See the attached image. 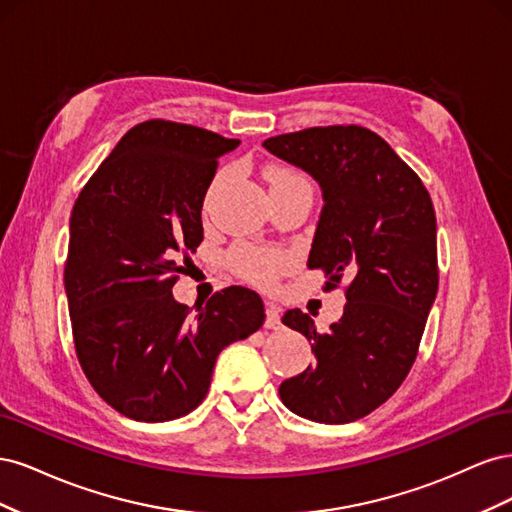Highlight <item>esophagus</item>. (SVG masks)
Segmentation results:
<instances>
[{"label":"esophagus","mask_w":512,"mask_h":512,"mask_svg":"<svg viewBox=\"0 0 512 512\" xmlns=\"http://www.w3.org/2000/svg\"><path fill=\"white\" fill-rule=\"evenodd\" d=\"M265 327L267 329H280L282 327V312L280 307L273 305V303H267V320H265Z\"/></svg>","instance_id":"obj_1"}]
</instances>
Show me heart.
<instances>
[{
	"label": "heart",
	"mask_w": 512,
	"mask_h": 512,
	"mask_svg": "<svg viewBox=\"0 0 512 512\" xmlns=\"http://www.w3.org/2000/svg\"><path fill=\"white\" fill-rule=\"evenodd\" d=\"M224 173L215 181L218 185L222 181ZM307 183L303 175L292 168H273L269 173V185L271 190L288 188V185ZM288 258L284 252L275 250V247L254 245V243H239L228 252V267L235 271L243 280L252 282L256 286L269 288L275 284L277 277L286 269Z\"/></svg>",
	"instance_id": "obj_1"
}]
</instances>
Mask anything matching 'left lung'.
I'll list each match as a JSON object with an SVG mask.
<instances>
[{"instance_id": "8db88e82", "label": "left lung", "mask_w": 512, "mask_h": 512, "mask_svg": "<svg viewBox=\"0 0 512 512\" xmlns=\"http://www.w3.org/2000/svg\"><path fill=\"white\" fill-rule=\"evenodd\" d=\"M273 156L312 175L324 207L307 267L344 277V316L327 333L301 309L282 322L312 342L314 365L280 384L284 406L327 425L359 421L389 399L416 359L438 292L436 211L423 181L361 126L267 138Z\"/></svg>"}]
</instances>
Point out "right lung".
Masks as SVG:
<instances>
[{"instance_id": "add662e5", "label": "right lung", "mask_w": 512, "mask_h": 512, "mask_svg": "<svg viewBox=\"0 0 512 512\" xmlns=\"http://www.w3.org/2000/svg\"><path fill=\"white\" fill-rule=\"evenodd\" d=\"M239 145L188 123L149 119L121 136L76 198L64 284L89 384L141 423L190 414L218 354L265 322L250 288L230 286L190 318L173 286L203 241L218 160Z\"/></svg>"}]
</instances>
